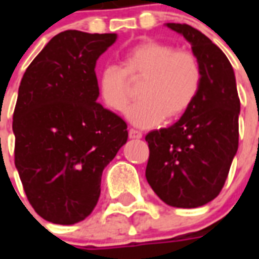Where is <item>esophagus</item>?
I'll return each instance as SVG.
<instances>
[{
    "label": "esophagus",
    "instance_id": "obj_1",
    "mask_svg": "<svg viewBox=\"0 0 259 259\" xmlns=\"http://www.w3.org/2000/svg\"><path fill=\"white\" fill-rule=\"evenodd\" d=\"M129 137L133 138V140H140L142 137V133L141 132H138L136 129H130L129 130Z\"/></svg>",
    "mask_w": 259,
    "mask_h": 259
}]
</instances>
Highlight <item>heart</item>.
I'll use <instances>...</instances> for the list:
<instances>
[{
    "instance_id": "obj_1",
    "label": "heart",
    "mask_w": 259,
    "mask_h": 259,
    "mask_svg": "<svg viewBox=\"0 0 259 259\" xmlns=\"http://www.w3.org/2000/svg\"><path fill=\"white\" fill-rule=\"evenodd\" d=\"M122 67L106 66L98 76L102 102L115 111L129 103V82L140 80L138 101L127 110V119L138 127H153L165 118L173 121L187 111L201 86L196 56L166 42L145 40L122 55Z\"/></svg>"
}]
</instances>
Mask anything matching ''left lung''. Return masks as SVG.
I'll return each mask as SVG.
<instances>
[{
  "mask_svg": "<svg viewBox=\"0 0 259 259\" xmlns=\"http://www.w3.org/2000/svg\"><path fill=\"white\" fill-rule=\"evenodd\" d=\"M191 44L201 68L192 106L169 127L146 134V180L164 203L196 208L219 195L238 150L241 102L233 66L205 34L187 24H165Z\"/></svg>",
  "mask_w": 259,
  "mask_h": 259,
  "instance_id": "8db88e82",
  "label": "left lung"
}]
</instances>
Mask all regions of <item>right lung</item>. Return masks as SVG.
Listing matches in <instances>:
<instances>
[{
	"instance_id": "right-lung-1",
	"label": "right lung",
	"mask_w": 259,
	"mask_h": 259,
	"mask_svg": "<svg viewBox=\"0 0 259 259\" xmlns=\"http://www.w3.org/2000/svg\"><path fill=\"white\" fill-rule=\"evenodd\" d=\"M115 38L64 30L33 59L18 87L14 164L34 211L56 225L93 212L102 172L127 141L126 122L97 101V60Z\"/></svg>"
}]
</instances>
